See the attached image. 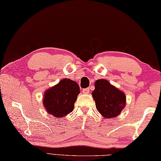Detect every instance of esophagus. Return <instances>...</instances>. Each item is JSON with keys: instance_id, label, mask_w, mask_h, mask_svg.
Instances as JSON below:
<instances>
[{"instance_id": "1", "label": "esophagus", "mask_w": 161, "mask_h": 161, "mask_svg": "<svg viewBox=\"0 0 161 161\" xmlns=\"http://www.w3.org/2000/svg\"><path fill=\"white\" fill-rule=\"evenodd\" d=\"M89 92H90V89L88 88L83 89V91H82V92H83L84 94H88Z\"/></svg>"}]
</instances>
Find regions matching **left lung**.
Here are the masks:
<instances>
[{"label": "left lung", "instance_id": "obj_1", "mask_svg": "<svg viewBox=\"0 0 161 161\" xmlns=\"http://www.w3.org/2000/svg\"><path fill=\"white\" fill-rule=\"evenodd\" d=\"M97 110L106 119L117 117L126 105L125 93L106 80H97L92 92Z\"/></svg>", "mask_w": 161, "mask_h": 161}]
</instances>
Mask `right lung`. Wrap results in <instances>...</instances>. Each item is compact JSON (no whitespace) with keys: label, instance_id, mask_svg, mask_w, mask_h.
Instances as JSON below:
<instances>
[{"label":"right lung","instance_id":"obj_1","mask_svg":"<svg viewBox=\"0 0 161 161\" xmlns=\"http://www.w3.org/2000/svg\"><path fill=\"white\" fill-rule=\"evenodd\" d=\"M80 93L77 82L65 78L44 92L43 106L47 113L54 117H64L73 110Z\"/></svg>","mask_w":161,"mask_h":161}]
</instances>
